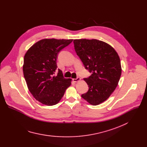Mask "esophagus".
I'll return each mask as SVG.
<instances>
[{"label": "esophagus", "mask_w": 147, "mask_h": 147, "mask_svg": "<svg viewBox=\"0 0 147 147\" xmlns=\"http://www.w3.org/2000/svg\"><path fill=\"white\" fill-rule=\"evenodd\" d=\"M80 80H81V78H80V77H77L76 78H73V81H74V82H77L79 81Z\"/></svg>", "instance_id": "esophagus-1"}]
</instances>
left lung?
Masks as SVG:
<instances>
[{
  "mask_svg": "<svg viewBox=\"0 0 147 147\" xmlns=\"http://www.w3.org/2000/svg\"><path fill=\"white\" fill-rule=\"evenodd\" d=\"M75 51L91 75L85 78L89 89L81 97L92 105L106 100L116 89L121 67L119 56L109 44L97 39H74Z\"/></svg>",
  "mask_w": 147,
  "mask_h": 147,
  "instance_id": "8db88e82",
  "label": "left lung"
}]
</instances>
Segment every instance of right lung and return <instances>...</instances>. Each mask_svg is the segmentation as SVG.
Returning <instances> with one entry per match:
<instances>
[{
	"instance_id": "add662e5",
	"label": "right lung",
	"mask_w": 147,
	"mask_h": 147,
	"mask_svg": "<svg viewBox=\"0 0 147 147\" xmlns=\"http://www.w3.org/2000/svg\"><path fill=\"white\" fill-rule=\"evenodd\" d=\"M73 39H42L33 45L24 58L23 73L30 92L41 103L57 104L71 85L70 78H65L58 69L59 53L72 42Z\"/></svg>"
}]
</instances>
